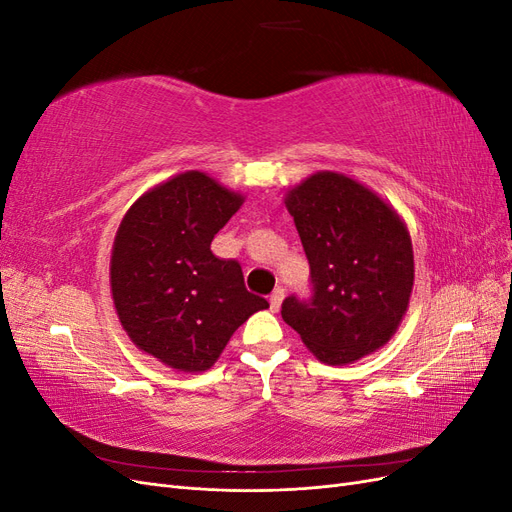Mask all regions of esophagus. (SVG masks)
I'll return each instance as SVG.
<instances>
[{
  "label": "esophagus",
  "mask_w": 512,
  "mask_h": 512,
  "mask_svg": "<svg viewBox=\"0 0 512 512\" xmlns=\"http://www.w3.org/2000/svg\"><path fill=\"white\" fill-rule=\"evenodd\" d=\"M282 299H284V288H282V286H277V288L271 292V299H269V303H271V312H277V309H280Z\"/></svg>",
  "instance_id": "esophagus-1"
}]
</instances>
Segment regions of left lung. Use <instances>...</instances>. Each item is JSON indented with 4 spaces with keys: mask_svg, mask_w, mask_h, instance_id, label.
Instances as JSON below:
<instances>
[{
    "mask_svg": "<svg viewBox=\"0 0 512 512\" xmlns=\"http://www.w3.org/2000/svg\"><path fill=\"white\" fill-rule=\"evenodd\" d=\"M309 260V297L290 294L282 318L320 361L344 365L389 342L404 318L414 256L399 215L365 185L318 173L288 194Z\"/></svg>",
    "mask_w": 512,
    "mask_h": 512,
    "instance_id": "obj_1",
    "label": "left lung"
}]
</instances>
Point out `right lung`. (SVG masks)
Masks as SVG:
<instances>
[{
	"label": "right lung",
	"instance_id": "add662e5",
	"mask_svg": "<svg viewBox=\"0 0 512 512\" xmlns=\"http://www.w3.org/2000/svg\"><path fill=\"white\" fill-rule=\"evenodd\" d=\"M243 198L190 170L141 196L123 218L111 288L132 342L179 371L209 369L230 335L267 299L245 288L235 258L211 241Z\"/></svg>",
	"mask_w": 512,
	"mask_h": 512
}]
</instances>
